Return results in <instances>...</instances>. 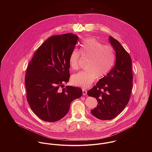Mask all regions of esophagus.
<instances>
[{
    "instance_id": "obj_1",
    "label": "esophagus",
    "mask_w": 152,
    "mask_h": 152,
    "mask_svg": "<svg viewBox=\"0 0 152 152\" xmlns=\"http://www.w3.org/2000/svg\"><path fill=\"white\" fill-rule=\"evenodd\" d=\"M83 94L84 95H86L87 94V91L86 89H83Z\"/></svg>"
}]
</instances>
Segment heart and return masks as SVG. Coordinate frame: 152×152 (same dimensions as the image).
I'll use <instances>...</instances> for the list:
<instances>
[{"label": "heart", "instance_id": "obj_1", "mask_svg": "<svg viewBox=\"0 0 152 152\" xmlns=\"http://www.w3.org/2000/svg\"><path fill=\"white\" fill-rule=\"evenodd\" d=\"M81 55L87 58V69L74 74L71 81L74 85L83 88L89 87L96 77L101 78L105 76L111 69L115 59L113 47L104 45L95 38L86 39L81 44L80 51L76 48L72 51L69 64L72 69H79Z\"/></svg>", "mask_w": 152, "mask_h": 152}]
</instances>
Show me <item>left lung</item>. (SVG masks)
<instances>
[{
    "label": "left lung",
    "mask_w": 152,
    "mask_h": 152,
    "mask_svg": "<svg viewBox=\"0 0 152 152\" xmlns=\"http://www.w3.org/2000/svg\"><path fill=\"white\" fill-rule=\"evenodd\" d=\"M109 42L116 53L115 65L108 74L87 92L96 98L97 107L91 113L101 120H110L118 116L129 102L133 84L132 59L121 43L112 36Z\"/></svg>",
    "instance_id": "left-lung-1"
}]
</instances>
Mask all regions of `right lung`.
I'll return each mask as SVG.
<instances>
[{
  "label": "right lung",
  "instance_id": "add662e5",
  "mask_svg": "<svg viewBox=\"0 0 152 152\" xmlns=\"http://www.w3.org/2000/svg\"><path fill=\"white\" fill-rule=\"evenodd\" d=\"M78 37L72 33L52 36L39 47L25 75L28 104L44 121H57L68 113L71 103L82 96L81 88L63 87L69 79V59Z\"/></svg>",
  "mask_w": 152,
  "mask_h": 152
}]
</instances>
